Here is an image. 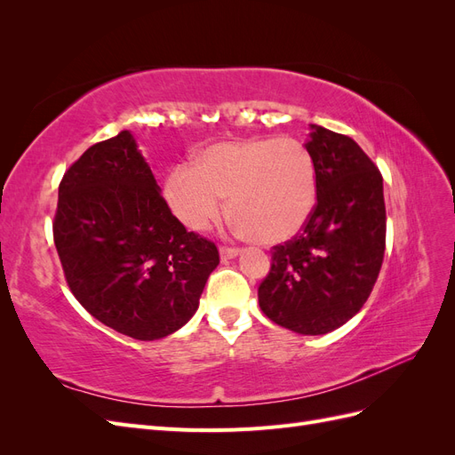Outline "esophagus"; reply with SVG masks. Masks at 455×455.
<instances>
[{
  "instance_id": "esophagus-1",
  "label": "esophagus",
  "mask_w": 455,
  "mask_h": 455,
  "mask_svg": "<svg viewBox=\"0 0 455 455\" xmlns=\"http://www.w3.org/2000/svg\"><path fill=\"white\" fill-rule=\"evenodd\" d=\"M237 254H239V249H235V246H220V258L224 261L235 258Z\"/></svg>"
}]
</instances>
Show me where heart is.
<instances>
[{
    "label": "heart",
    "mask_w": 455,
    "mask_h": 455,
    "mask_svg": "<svg viewBox=\"0 0 455 455\" xmlns=\"http://www.w3.org/2000/svg\"><path fill=\"white\" fill-rule=\"evenodd\" d=\"M174 216L204 229L224 212L259 244L291 241L316 204V172L309 149L294 136L243 139L204 148L196 167L176 164L164 180Z\"/></svg>",
    "instance_id": "obj_1"
}]
</instances>
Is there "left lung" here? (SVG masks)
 <instances>
[{"instance_id": "8db88e82", "label": "left lung", "mask_w": 455, "mask_h": 455, "mask_svg": "<svg viewBox=\"0 0 455 455\" xmlns=\"http://www.w3.org/2000/svg\"><path fill=\"white\" fill-rule=\"evenodd\" d=\"M316 172V204L296 237L271 249L258 286L269 321L319 336L346 324L374 288L385 252L379 169L353 139L311 125L306 144Z\"/></svg>"}]
</instances>
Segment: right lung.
Listing matches in <instances>:
<instances>
[{"mask_svg":"<svg viewBox=\"0 0 455 455\" xmlns=\"http://www.w3.org/2000/svg\"><path fill=\"white\" fill-rule=\"evenodd\" d=\"M52 237L79 304L142 341L182 328L220 264L216 244L171 212L129 131L91 146L64 172Z\"/></svg>","mask_w":455,"mask_h":455,"instance_id":"1","label":"right lung"}]
</instances>
